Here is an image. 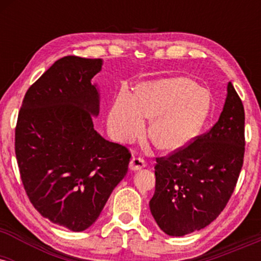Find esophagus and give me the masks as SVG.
I'll list each match as a JSON object with an SVG mask.
<instances>
[{
  "label": "esophagus",
  "mask_w": 261,
  "mask_h": 261,
  "mask_svg": "<svg viewBox=\"0 0 261 261\" xmlns=\"http://www.w3.org/2000/svg\"><path fill=\"white\" fill-rule=\"evenodd\" d=\"M145 167H146L145 161L141 160V158H135V157L130 161V164H128V168H130V170H133V172L141 170L142 168H145Z\"/></svg>",
  "instance_id": "1"
}]
</instances>
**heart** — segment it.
<instances>
[{
    "mask_svg": "<svg viewBox=\"0 0 261 261\" xmlns=\"http://www.w3.org/2000/svg\"><path fill=\"white\" fill-rule=\"evenodd\" d=\"M210 95L181 77L146 83L134 94L122 89L109 113V127L120 141L140 136L145 118L154 119L148 134L162 149L178 151L201 130L210 113Z\"/></svg>",
    "mask_w": 261,
    "mask_h": 261,
    "instance_id": "heart-1",
    "label": "heart"
}]
</instances>
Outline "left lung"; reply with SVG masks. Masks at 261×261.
Listing matches in <instances>:
<instances>
[{
	"label": "left lung",
	"mask_w": 261,
	"mask_h": 261,
	"mask_svg": "<svg viewBox=\"0 0 261 261\" xmlns=\"http://www.w3.org/2000/svg\"><path fill=\"white\" fill-rule=\"evenodd\" d=\"M244 145V108L228 82L222 113L211 130L169 157L157 158L149 210L166 234H189L216 220L236 188Z\"/></svg>",
	"instance_id": "obj_1"
}]
</instances>
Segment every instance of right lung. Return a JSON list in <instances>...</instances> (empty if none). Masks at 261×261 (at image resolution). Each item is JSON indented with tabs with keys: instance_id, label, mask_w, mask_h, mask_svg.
Listing matches in <instances>:
<instances>
[{
	"instance_id": "obj_1",
	"label": "right lung",
	"mask_w": 261,
	"mask_h": 261,
	"mask_svg": "<svg viewBox=\"0 0 261 261\" xmlns=\"http://www.w3.org/2000/svg\"><path fill=\"white\" fill-rule=\"evenodd\" d=\"M103 60L65 56L25 93L16 157L25 193L53 223L82 232L99 217L127 173L131 154L93 127L100 95L92 79Z\"/></svg>"
}]
</instances>
